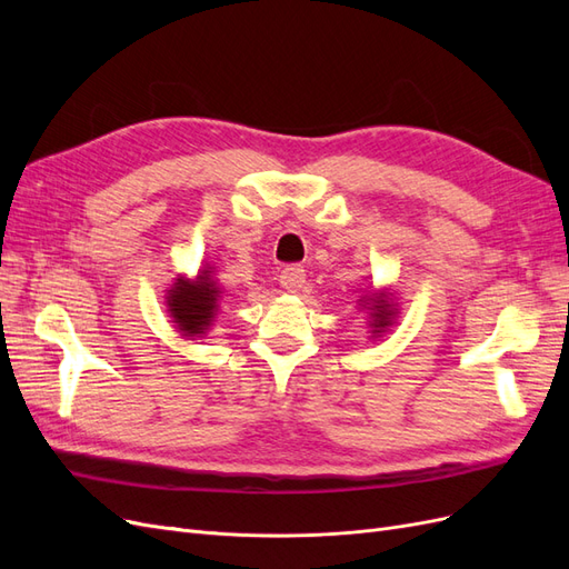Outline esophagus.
<instances>
[{
    "label": "esophagus",
    "instance_id": "34e87169",
    "mask_svg": "<svg viewBox=\"0 0 569 569\" xmlns=\"http://www.w3.org/2000/svg\"><path fill=\"white\" fill-rule=\"evenodd\" d=\"M303 282H306V272L299 266H289L280 272V284H282V289L291 291V295L299 291L303 287Z\"/></svg>",
    "mask_w": 569,
    "mask_h": 569
}]
</instances>
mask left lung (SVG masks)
<instances>
[{"label": "left lung", "instance_id": "1", "mask_svg": "<svg viewBox=\"0 0 569 569\" xmlns=\"http://www.w3.org/2000/svg\"><path fill=\"white\" fill-rule=\"evenodd\" d=\"M360 311H368V325H370V339H377L387 335L396 318H399V303L393 299V291L389 287L385 289H366L358 297Z\"/></svg>", "mask_w": 569, "mask_h": 569}]
</instances>
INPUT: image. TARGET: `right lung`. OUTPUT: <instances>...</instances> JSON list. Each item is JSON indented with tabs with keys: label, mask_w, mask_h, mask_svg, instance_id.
Instances as JSON below:
<instances>
[{
	"label": "right lung",
	"mask_w": 569,
	"mask_h": 569,
	"mask_svg": "<svg viewBox=\"0 0 569 569\" xmlns=\"http://www.w3.org/2000/svg\"><path fill=\"white\" fill-rule=\"evenodd\" d=\"M222 289L216 268L203 266L194 278L178 274L176 282L166 289V306L168 316L173 318L176 330L184 339H199L211 332L216 322L218 308L222 301Z\"/></svg>",
	"instance_id": "obj_1"
}]
</instances>
